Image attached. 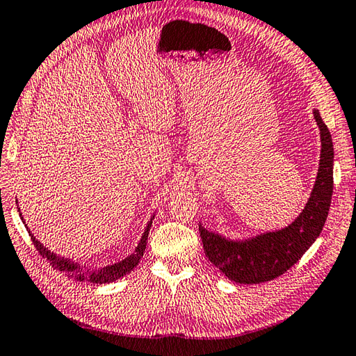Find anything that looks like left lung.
Returning a JSON list of instances; mask_svg holds the SVG:
<instances>
[{
  "mask_svg": "<svg viewBox=\"0 0 356 356\" xmlns=\"http://www.w3.org/2000/svg\"><path fill=\"white\" fill-rule=\"evenodd\" d=\"M313 115L321 134V159L309 202L295 222L243 241L227 239L199 225L205 254L228 280L239 284L275 280L293 267L321 234L333 193V143L319 111H313Z\"/></svg>",
  "mask_w": 356,
  "mask_h": 356,
  "instance_id": "left-lung-1",
  "label": "left lung"
}]
</instances>
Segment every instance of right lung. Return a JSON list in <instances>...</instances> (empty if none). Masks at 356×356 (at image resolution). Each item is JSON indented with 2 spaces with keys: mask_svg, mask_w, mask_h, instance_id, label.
Listing matches in <instances>:
<instances>
[{
  "mask_svg": "<svg viewBox=\"0 0 356 356\" xmlns=\"http://www.w3.org/2000/svg\"><path fill=\"white\" fill-rule=\"evenodd\" d=\"M152 219H154V216H152L151 220L148 222V225H146L145 233L142 234V239L138 241V245L136 247L134 253L129 254L128 257H124V259L120 262L113 264V266H106V267H100V268H97V267L89 268L86 266H80V264H76L71 259H66V257H60L55 253H52L51 250H47L38 239H35L33 234L31 233V229H29V234H31L33 245L38 250V253L43 257H46L49 264H51L55 270L63 271V273H66L69 277H74V280L81 281V282L86 281V282H92V284H109V282H114L115 280H118V277H123L124 275L129 273V271L137 266L138 261H140V257L143 256L145 248H146V241H148ZM21 220H23V216H21Z\"/></svg>",
  "mask_w": 356,
  "mask_h": 356,
  "instance_id": "right-lung-1",
  "label": "right lung"
}]
</instances>
